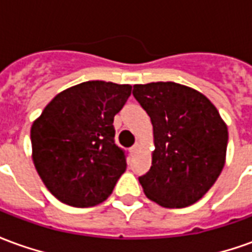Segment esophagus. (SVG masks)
Returning <instances> with one entry per match:
<instances>
[{
	"mask_svg": "<svg viewBox=\"0 0 252 252\" xmlns=\"http://www.w3.org/2000/svg\"><path fill=\"white\" fill-rule=\"evenodd\" d=\"M137 147H139V144H133V146H132L131 148H129V153H131V155H135V154H136V151H137Z\"/></svg>",
	"mask_w": 252,
	"mask_h": 252,
	"instance_id": "esophagus-1",
	"label": "esophagus"
}]
</instances>
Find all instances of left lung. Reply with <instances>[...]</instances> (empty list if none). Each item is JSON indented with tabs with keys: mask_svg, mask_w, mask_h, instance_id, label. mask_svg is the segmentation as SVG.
Instances as JSON below:
<instances>
[{
	"mask_svg": "<svg viewBox=\"0 0 252 252\" xmlns=\"http://www.w3.org/2000/svg\"><path fill=\"white\" fill-rule=\"evenodd\" d=\"M132 94L154 126L153 164L139 177L144 193L164 208L194 204L224 167L227 126L204 94L180 83L135 85Z\"/></svg>",
	"mask_w": 252,
	"mask_h": 252,
	"instance_id": "8db88e82",
	"label": "left lung"
}]
</instances>
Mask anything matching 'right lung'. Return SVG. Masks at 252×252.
I'll list each match as a JSON object with an SVG mask.
<instances>
[{"mask_svg": "<svg viewBox=\"0 0 252 252\" xmlns=\"http://www.w3.org/2000/svg\"><path fill=\"white\" fill-rule=\"evenodd\" d=\"M131 85L89 81L59 93L31 128L33 163L47 189L67 205L105 201L126 169L115 142V116Z\"/></svg>", "mask_w": 252, "mask_h": 252, "instance_id": "right-lung-1", "label": "right lung"}]
</instances>
